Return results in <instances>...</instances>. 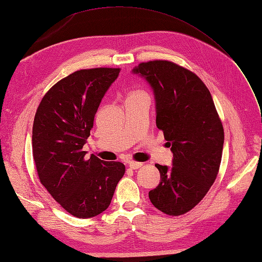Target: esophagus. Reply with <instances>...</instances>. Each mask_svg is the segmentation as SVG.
I'll return each instance as SVG.
<instances>
[{
	"instance_id": "esophagus-1",
	"label": "esophagus",
	"mask_w": 262,
	"mask_h": 262,
	"mask_svg": "<svg viewBox=\"0 0 262 262\" xmlns=\"http://www.w3.org/2000/svg\"><path fill=\"white\" fill-rule=\"evenodd\" d=\"M129 167L133 170H137L139 168L142 167V163L141 162H136V161H130L129 162Z\"/></svg>"
}]
</instances>
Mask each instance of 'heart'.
Segmentation results:
<instances>
[{
    "label": "heart",
    "instance_id": "b5f03b06",
    "mask_svg": "<svg viewBox=\"0 0 262 262\" xmlns=\"http://www.w3.org/2000/svg\"><path fill=\"white\" fill-rule=\"evenodd\" d=\"M138 93H140V92H136V93H132V94H138Z\"/></svg>",
    "mask_w": 262,
    "mask_h": 262
}]
</instances>
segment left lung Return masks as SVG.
I'll use <instances>...</instances> for the list:
<instances>
[{
  "label": "left lung",
  "mask_w": 262,
  "mask_h": 262,
  "mask_svg": "<svg viewBox=\"0 0 262 262\" xmlns=\"http://www.w3.org/2000/svg\"><path fill=\"white\" fill-rule=\"evenodd\" d=\"M146 80L156 100L157 126L173 153L172 167L156 164L160 183L150 201L169 215L190 211L207 194L219 172L225 132L208 88L173 62L156 60L132 70Z\"/></svg>",
  "instance_id": "left-lung-1"
}]
</instances>
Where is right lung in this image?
Listing matches in <instances>:
<instances>
[{"label": "right lung", "mask_w": 262, "mask_h": 262, "mask_svg": "<svg viewBox=\"0 0 262 262\" xmlns=\"http://www.w3.org/2000/svg\"><path fill=\"white\" fill-rule=\"evenodd\" d=\"M119 73L112 68L75 71L50 89L35 113L32 151L39 179L76 218L105 211L125 172L123 163L86 159L83 151L101 100Z\"/></svg>", "instance_id": "1"}]
</instances>
